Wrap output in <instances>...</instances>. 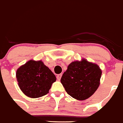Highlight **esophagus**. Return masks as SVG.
Returning <instances> with one entry per match:
<instances>
[{
	"label": "esophagus",
	"mask_w": 123,
	"mask_h": 123,
	"mask_svg": "<svg viewBox=\"0 0 123 123\" xmlns=\"http://www.w3.org/2000/svg\"><path fill=\"white\" fill-rule=\"evenodd\" d=\"M62 77V74H58L57 75V79L58 80H59L61 79V78Z\"/></svg>",
	"instance_id": "34e87169"
}]
</instances>
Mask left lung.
I'll return each instance as SVG.
<instances>
[{"label":"left lung","mask_w":123,"mask_h":123,"mask_svg":"<svg viewBox=\"0 0 123 123\" xmlns=\"http://www.w3.org/2000/svg\"><path fill=\"white\" fill-rule=\"evenodd\" d=\"M101 69L84 58L72 62L63 74L61 82L72 98L85 100L91 97L100 84Z\"/></svg>","instance_id":"left-lung-1"}]
</instances>
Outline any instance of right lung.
Listing matches in <instances>:
<instances>
[{"mask_svg": "<svg viewBox=\"0 0 123 123\" xmlns=\"http://www.w3.org/2000/svg\"><path fill=\"white\" fill-rule=\"evenodd\" d=\"M16 77L22 92L33 98L49 93L56 77L42 61H28L17 70Z\"/></svg>", "mask_w": 123, "mask_h": 123, "instance_id": "add662e5", "label": "right lung"}]
</instances>
